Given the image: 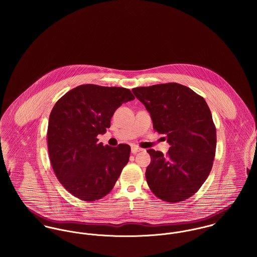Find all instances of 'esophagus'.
Here are the masks:
<instances>
[{
  "mask_svg": "<svg viewBox=\"0 0 257 257\" xmlns=\"http://www.w3.org/2000/svg\"><path fill=\"white\" fill-rule=\"evenodd\" d=\"M143 149L141 148V147H132V153H134V154H136V153H138V152H140V151H142Z\"/></svg>",
  "mask_w": 257,
  "mask_h": 257,
  "instance_id": "esophagus-1",
  "label": "esophagus"
}]
</instances>
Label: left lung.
I'll list each match as a JSON object with an SVG mask.
<instances>
[{
    "label": "left lung",
    "mask_w": 257,
    "mask_h": 257,
    "mask_svg": "<svg viewBox=\"0 0 257 257\" xmlns=\"http://www.w3.org/2000/svg\"><path fill=\"white\" fill-rule=\"evenodd\" d=\"M133 93L170 145L166 155L147 150V184L157 198L182 202L201 188L213 167L217 134L211 110L203 97L178 83L134 88Z\"/></svg>",
    "instance_id": "1"
}]
</instances>
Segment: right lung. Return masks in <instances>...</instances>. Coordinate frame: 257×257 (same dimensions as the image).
I'll return each instance as SVG.
<instances>
[{"instance_id": "obj_1", "label": "right lung", "mask_w": 257, "mask_h": 257, "mask_svg": "<svg viewBox=\"0 0 257 257\" xmlns=\"http://www.w3.org/2000/svg\"><path fill=\"white\" fill-rule=\"evenodd\" d=\"M134 99L125 88L86 84L54 105L47 128L49 159L59 182L76 198L105 197L128 162L130 146L104 147L97 136L110 127L114 110Z\"/></svg>"}]
</instances>
